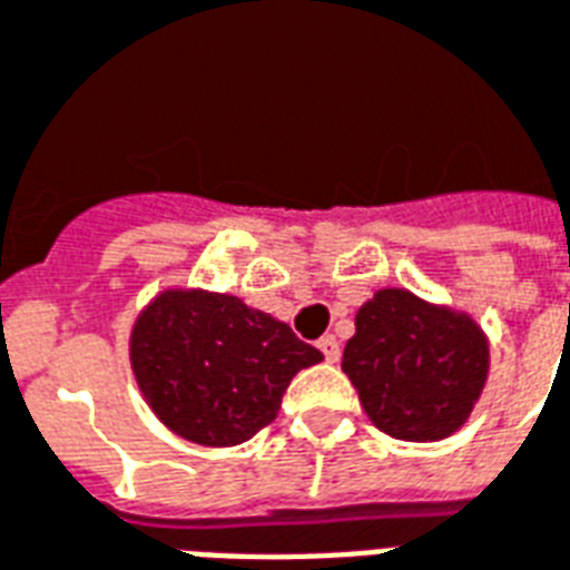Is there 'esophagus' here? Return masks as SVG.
Here are the masks:
<instances>
[{
	"label": "esophagus",
	"mask_w": 570,
	"mask_h": 570,
	"mask_svg": "<svg viewBox=\"0 0 570 570\" xmlns=\"http://www.w3.org/2000/svg\"><path fill=\"white\" fill-rule=\"evenodd\" d=\"M317 347H321V354H324L326 363H338L342 347H338V342H335V335H324V338L317 342Z\"/></svg>",
	"instance_id": "1"
}]
</instances>
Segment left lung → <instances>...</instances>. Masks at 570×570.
I'll return each instance as SVG.
<instances>
[{
    "instance_id": "8db88e82",
    "label": "left lung",
    "mask_w": 570,
    "mask_h": 570,
    "mask_svg": "<svg viewBox=\"0 0 570 570\" xmlns=\"http://www.w3.org/2000/svg\"><path fill=\"white\" fill-rule=\"evenodd\" d=\"M342 372L383 434L443 440L464 425L482 395L488 338L466 315L383 288L356 312Z\"/></svg>"
}]
</instances>
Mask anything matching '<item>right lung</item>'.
I'll return each mask as SVG.
<instances>
[{"instance_id":"obj_1","label":"right lung","mask_w":570,"mask_h":570,"mask_svg":"<svg viewBox=\"0 0 570 570\" xmlns=\"http://www.w3.org/2000/svg\"><path fill=\"white\" fill-rule=\"evenodd\" d=\"M321 360L288 324L207 291H163L130 335L145 401L198 445L246 443L276 419L291 377Z\"/></svg>"}]
</instances>
